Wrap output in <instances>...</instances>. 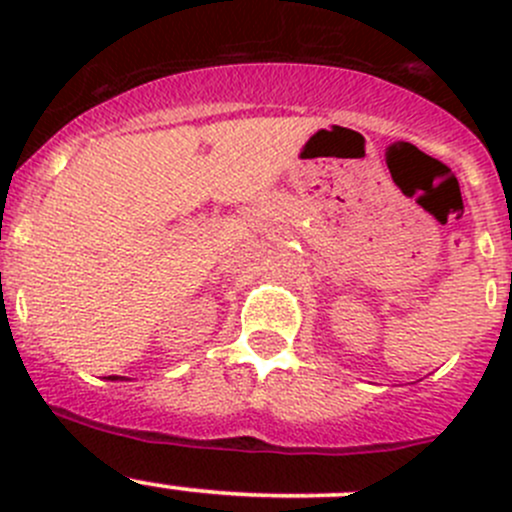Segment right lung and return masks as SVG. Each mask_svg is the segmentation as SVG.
<instances>
[{
  "label": "right lung",
  "mask_w": 512,
  "mask_h": 512,
  "mask_svg": "<svg viewBox=\"0 0 512 512\" xmlns=\"http://www.w3.org/2000/svg\"><path fill=\"white\" fill-rule=\"evenodd\" d=\"M111 381H116V376H113V379H111Z\"/></svg>",
  "instance_id": "add662e5"
}]
</instances>
